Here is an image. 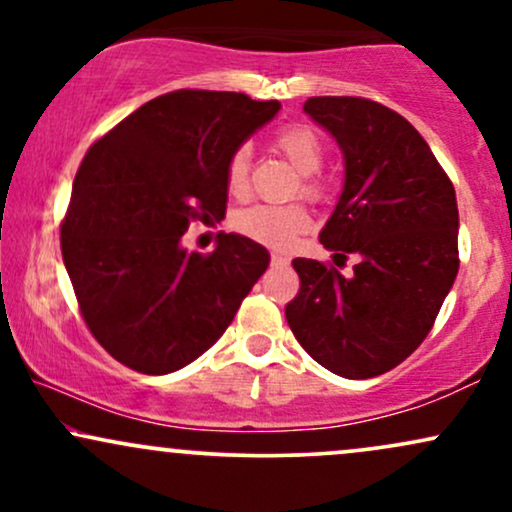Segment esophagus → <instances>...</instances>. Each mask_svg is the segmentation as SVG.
Segmentation results:
<instances>
[{
  "instance_id": "1",
  "label": "esophagus",
  "mask_w": 512,
  "mask_h": 512,
  "mask_svg": "<svg viewBox=\"0 0 512 512\" xmlns=\"http://www.w3.org/2000/svg\"><path fill=\"white\" fill-rule=\"evenodd\" d=\"M272 264H289V257L279 255V252H272Z\"/></svg>"
}]
</instances>
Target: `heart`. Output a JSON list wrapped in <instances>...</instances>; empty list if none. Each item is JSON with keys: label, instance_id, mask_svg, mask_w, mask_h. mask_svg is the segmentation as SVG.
Returning <instances> with one entry per match:
<instances>
[{"label": "heart", "instance_id": "obj_1", "mask_svg": "<svg viewBox=\"0 0 512 512\" xmlns=\"http://www.w3.org/2000/svg\"><path fill=\"white\" fill-rule=\"evenodd\" d=\"M274 149L284 156V161L301 173L298 180V192L310 202H320L325 197V182L317 178V170L325 161V149H322L320 137L305 125H289L274 134ZM250 178V146L240 144L231 151L223 170L226 190L233 197L245 195ZM308 211L301 204H286V207H257L243 209L233 216V228L243 233L245 238L255 243L267 245V248H286L296 240L298 233L308 228Z\"/></svg>", "mask_w": 512, "mask_h": 512}]
</instances>
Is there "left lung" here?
<instances>
[{
	"label": "left lung",
	"instance_id": "left-lung-1",
	"mask_svg": "<svg viewBox=\"0 0 512 512\" xmlns=\"http://www.w3.org/2000/svg\"><path fill=\"white\" fill-rule=\"evenodd\" d=\"M303 110L346 161L342 197L320 243L346 260L296 257L301 279L286 305L298 344L351 380L387 373L414 354L452 289L457 255L455 187L419 132L395 110L356 96H315Z\"/></svg>",
	"mask_w": 512,
	"mask_h": 512
}]
</instances>
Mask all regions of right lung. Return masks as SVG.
Instances as JSON below:
<instances>
[{"instance_id":"obj_1","label":"right lung","mask_w":512,"mask_h":512,"mask_svg":"<svg viewBox=\"0 0 512 512\" xmlns=\"http://www.w3.org/2000/svg\"><path fill=\"white\" fill-rule=\"evenodd\" d=\"M279 108L180 88L86 151L62 219V260L86 327L115 361L173 373L233 322L269 252L236 233H219L207 255L187 252L180 238L190 223L226 216L228 156Z\"/></svg>"}]
</instances>
